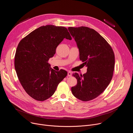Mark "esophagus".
<instances>
[{
	"label": "esophagus",
	"instance_id": "obj_1",
	"mask_svg": "<svg viewBox=\"0 0 133 133\" xmlns=\"http://www.w3.org/2000/svg\"><path fill=\"white\" fill-rule=\"evenodd\" d=\"M71 75H72L71 72L70 71H68V73H67V76H68V77H71Z\"/></svg>",
	"mask_w": 133,
	"mask_h": 133
}]
</instances>
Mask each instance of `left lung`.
I'll return each instance as SVG.
<instances>
[{
    "instance_id": "8db88e82",
    "label": "left lung",
    "mask_w": 133,
    "mask_h": 133,
    "mask_svg": "<svg viewBox=\"0 0 133 133\" xmlns=\"http://www.w3.org/2000/svg\"><path fill=\"white\" fill-rule=\"evenodd\" d=\"M77 43L79 59L87 67L83 75H72L77 84L71 87L74 96L84 102L97 97L109 84L115 67V55L110 45L96 31L87 27H70Z\"/></svg>"
}]
</instances>
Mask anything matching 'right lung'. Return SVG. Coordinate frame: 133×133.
<instances>
[{
  "mask_svg": "<svg viewBox=\"0 0 133 133\" xmlns=\"http://www.w3.org/2000/svg\"><path fill=\"white\" fill-rule=\"evenodd\" d=\"M64 38L72 39L66 27L46 25L32 31L18 44L15 70L23 88L35 100L44 101L50 97L67 75L65 70L50 68L48 63Z\"/></svg>",
  "mask_w": 133,
  "mask_h": 133,
  "instance_id": "add662e5",
  "label": "right lung"
}]
</instances>
